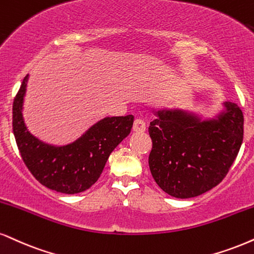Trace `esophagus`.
Wrapping results in <instances>:
<instances>
[{
  "label": "esophagus",
  "mask_w": 254,
  "mask_h": 254,
  "mask_svg": "<svg viewBox=\"0 0 254 254\" xmlns=\"http://www.w3.org/2000/svg\"><path fill=\"white\" fill-rule=\"evenodd\" d=\"M146 124L142 119H135L133 124V130L134 132H145Z\"/></svg>",
  "instance_id": "obj_1"
}]
</instances>
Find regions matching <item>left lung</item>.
I'll return each mask as SVG.
<instances>
[{
	"label": "left lung",
	"mask_w": 254,
	"mask_h": 254,
	"mask_svg": "<svg viewBox=\"0 0 254 254\" xmlns=\"http://www.w3.org/2000/svg\"><path fill=\"white\" fill-rule=\"evenodd\" d=\"M217 119L200 121L180 109L154 112L148 128V165L155 183L180 199L193 198L220 184L236 160L244 139V115L225 102Z\"/></svg>",
	"instance_id": "1"
}]
</instances>
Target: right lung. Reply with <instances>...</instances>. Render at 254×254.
Segmentation results:
<instances>
[{
	"instance_id": "obj_1",
	"label": "right lung",
	"mask_w": 254,
	"mask_h": 254,
	"mask_svg": "<svg viewBox=\"0 0 254 254\" xmlns=\"http://www.w3.org/2000/svg\"><path fill=\"white\" fill-rule=\"evenodd\" d=\"M28 75L12 103V132L23 162L34 178L49 190L75 194L98 181L111 153L130 133L134 117L105 118L80 139L55 147L40 141L28 132L22 117Z\"/></svg>"
}]
</instances>
